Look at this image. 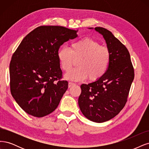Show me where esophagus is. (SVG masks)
<instances>
[{"mask_svg":"<svg viewBox=\"0 0 149 149\" xmlns=\"http://www.w3.org/2000/svg\"><path fill=\"white\" fill-rule=\"evenodd\" d=\"M75 85V84H74L73 82H71V81H69V87L70 88L71 87H72V86Z\"/></svg>","mask_w":149,"mask_h":149,"instance_id":"1","label":"esophagus"}]
</instances>
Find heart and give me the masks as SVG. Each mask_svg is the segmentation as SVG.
I'll use <instances>...</instances> for the list:
<instances>
[{"mask_svg":"<svg viewBox=\"0 0 149 149\" xmlns=\"http://www.w3.org/2000/svg\"><path fill=\"white\" fill-rule=\"evenodd\" d=\"M109 52L90 38H84L72 43L70 49L62 47L57 52L61 68L69 70L74 62L79 59L77 68L66 73L64 78L72 81H81L89 77L92 81L99 79L106 72L109 62Z\"/></svg>","mask_w":149,"mask_h":149,"instance_id":"1","label":"heart"}]
</instances>
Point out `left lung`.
<instances>
[{
  "label": "left lung",
  "mask_w": 149,
  "mask_h": 149,
  "mask_svg": "<svg viewBox=\"0 0 149 149\" xmlns=\"http://www.w3.org/2000/svg\"><path fill=\"white\" fill-rule=\"evenodd\" d=\"M88 29H95L103 36L109 52V62L102 77L81 85L78 103L86 118L100 123L116 116L125 106L134 72L127 49L111 31L102 27Z\"/></svg>",
  "instance_id": "1"
}]
</instances>
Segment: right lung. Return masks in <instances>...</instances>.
Segmentation results:
<instances>
[{
    "instance_id": "obj_1",
    "label": "right lung",
    "mask_w": 149,
    "mask_h": 149,
    "mask_svg": "<svg viewBox=\"0 0 149 149\" xmlns=\"http://www.w3.org/2000/svg\"><path fill=\"white\" fill-rule=\"evenodd\" d=\"M77 31L59 26H41L22 41L10 64V92L26 113L37 118L53 112L68 88L57 52ZM56 80L58 81L55 82Z\"/></svg>"
}]
</instances>
